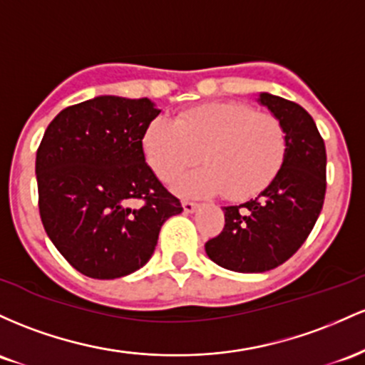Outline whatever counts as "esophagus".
<instances>
[{
  "label": "esophagus",
  "instance_id": "esophagus-1",
  "mask_svg": "<svg viewBox=\"0 0 365 365\" xmlns=\"http://www.w3.org/2000/svg\"><path fill=\"white\" fill-rule=\"evenodd\" d=\"M182 208L186 214H193V212L198 208V203H193V202H182Z\"/></svg>",
  "mask_w": 365,
  "mask_h": 365
}]
</instances>
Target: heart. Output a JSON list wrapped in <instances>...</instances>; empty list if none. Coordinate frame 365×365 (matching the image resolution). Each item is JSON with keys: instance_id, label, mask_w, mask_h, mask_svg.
Instances as JSON below:
<instances>
[{"instance_id": "obj_1", "label": "heart", "mask_w": 365, "mask_h": 365, "mask_svg": "<svg viewBox=\"0 0 365 365\" xmlns=\"http://www.w3.org/2000/svg\"><path fill=\"white\" fill-rule=\"evenodd\" d=\"M151 170L172 182L200 160L207 165L175 184L186 196L226 193L245 200L262 193L277 178L288 153L284 125L271 113L245 103H208L155 118L143 136Z\"/></svg>"}]
</instances>
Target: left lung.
Listing matches in <instances>:
<instances>
[{
  "label": "left lung",
  "instance_id": "8db88e82",
  "mask_svg": "<svg viewBox=\"0 0 365 365\" xmlns=\"http://www.w3.org/2000/svg\"><path fill=\"white\" fill-rule=\"evenodd\" d=\"M284 125L288 153L277 178L255 200L224 207L222 232L205 243L208 259L235 272H265L284 264L304 245L326 195V146L305 108L260 93Z\"/></svg>",
  "mask_w": 365,
  "mask_h": 365
}]
</instances>
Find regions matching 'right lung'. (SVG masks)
I'll use <instances>...</instances> for the list:
<instances>
[{"label":"right lung","instance_id":"add662e5","mask_svg":"<svg viewBox=\"0 0 365 365\" xmlns=\"http://www.w3.org/2000/svg\"><path fill=\"white\" fill-rule=\"evenodd\" d=\"M158 113L148 98L105 94L61 110L44 133L36 155L41 220L84 276L136 272L153 255L163 222L182 212L143 151Z\"/></svg>","mask_w":365,"mask_h":365}]
</instances>
